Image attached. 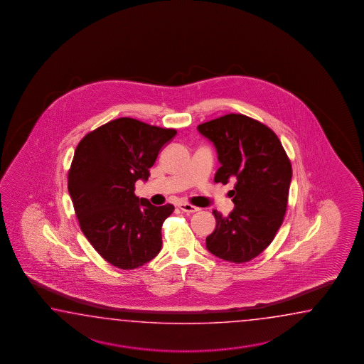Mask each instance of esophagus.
Segmentation results:
<instances>
[{"instance_id":"esophagus-1","label":"esophagus","mask_w":364,"mask_h":364,"mask_svg":"<svg viewBox=\"0 0 364 364\" xmlns=\"http://www.w3.org/2000/svg\"><path fill=\"white\" fill-rule=\"evenodd\" d=\"M178 207L182 212H186V213H195V212H198V210H199L198 207H193V205L188 204V203H181Z\"/></svg>"}]
</instances>
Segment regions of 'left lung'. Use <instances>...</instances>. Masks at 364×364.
Returning <instances> with one entry per match:
<instances>
[{
  "label": "left lung",
  "instance_id": "obj_1",
  "mask_svg": "<svg viewBox=\"0 0 364 364\" xmlns=\"http://www.w3.org/2000/svg\"><path fill=\"white\" fill-rule=\"evenodd\" d=\"M215 146L221 166L215 182L226 185L234 209L224 217L213 210L216 228L207 237L210 254L232 263H246L271 245L284 221L291 164L277 135L243 114H226L198 126Z\"/></svg>",
  "mask_w": 364,
  "mask_h": 364
}]
</instances>
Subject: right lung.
<instances>
[{"label":"right lung","instance_id":"add662e5","mask_svg":"<svg viewBox=\"0 0 364 364\" xmlns=\"http://www.w3.org/2000/svg\"><path fill=\"white\" fill-rule=\"evenodd\" d=\"M177 132L118 118L79 141L68 179L79 226L108 263L135 269L163 246L161 226L174 210L135 196V182L147 181L161 148Z\"/></svg>","mask_w":364,"mask_h":364}]
</instances>
